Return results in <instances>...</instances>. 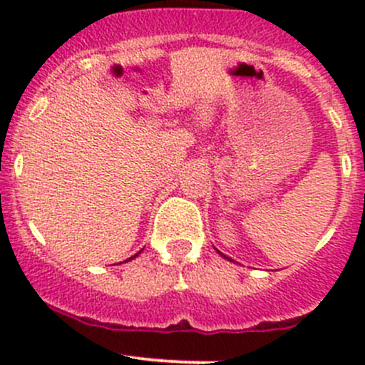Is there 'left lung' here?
Returning a JSON list of instances; mask_svg holds the SVG:
<instances>
[{"label":"left lung","mask_w":365,"mask_h":365,"mask_svg":"<svg viewBox=\"0 0 365 365\" xmlns=\"http://www.w3.org/2000/svg\"><path fill=\"white\" fill-rule=\"evenodd\" d=\"M219 254H220V256H222V257H226V259H230V261H233V259H231V257H227V256H226V254H222V252H220V251H219Z\"/></svg>","instance_id":"left-lung-1"}]
</instances>
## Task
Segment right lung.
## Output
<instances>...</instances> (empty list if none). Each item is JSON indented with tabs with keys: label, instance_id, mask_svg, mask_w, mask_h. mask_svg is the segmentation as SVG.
Segmentation results:
<instances>
[{
	"label": "right lung",
	"instance_id": "right-lung-1",
	"mask_svg": "<svg viewBox=\"0 0 365 365\" xmlns=\"http://www.w3.org/2000/svg\"><path fill=\"white\" fill-rule=\"evenodd\" d=\"M138 254H141V251H139ZM138 254H134V256H132V257H128V259H125V261H130V259H134V257H135V256H138Z\"/></svg>",
	"mask_w": 365,
	"mask_h": 365
}]
</instances>
